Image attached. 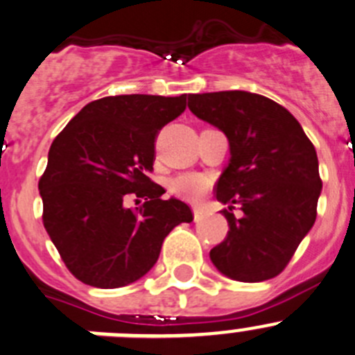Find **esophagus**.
Wrapping results in <instances>:
<instances>
[{
    "instance_id": "1",
    "label": "esophagus",
    "mask_w": 355,
    "mask_h": 355,
    "mask_svg": "<svg viewBox=\"0 0 355 355\" xmlns=\"http://www.w3.org/2000/svg\"><path fill=\"white\" fill-rule=\"evenodd\" d=\"M192 211H194V220H196V222L202 218V209L201 208H194V209H192Z\"/></svg>"
}]
</instances>
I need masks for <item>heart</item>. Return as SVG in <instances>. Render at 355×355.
Masks as SVG:
<instances>
[{
    "instance_id": "heart-1",
    "label": "heart",
    "mask_w": 355,
    "mask_h": 355,
    "mask_svg": "<svg viewBox=\"0 0 355 355\" xmlns=\"http://www.w3.org/2000/svg\"><path fill=\"white\" fill-rule=\"evenodd\" d=\"M209 178L201 173H182L170 180V192L187 201H198L208 192Z\"/></svg>"
}]
</instances>
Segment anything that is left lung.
Listing matches in <instances>:
<instances>
[{"label":"left lung","mask_w":355,"mask_h":355,"mask_svg":"<svg viewBox=\"0 0 355 355\" xmlns=\"http://www.w3.org/2000/svg\"><path fill=\"white\" fill-rule=\"evenodd\" d=\"M189 109L222 130L230 163L215 196L229 208L225 239L209 251L227 277L260 283L279 276L318 216V154L288 109L250 92L189 95ZM239 205L243 215L236 217Z\"/></svg>","instance_id":"obj_1"}]
</instances>
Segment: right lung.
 <instances>
[{
  "instance_id": "obj_1",
  "label": "right lung",
  "mask_w": 355,
  "mask_h": 355,
  "mask_svg": "<svg viewBox=\"0 0 355 355\" xmlns=\"http://www.w3.org/2000/svg\"><path fill=\"white\" fill-rule=\"evenodd\" d=\"M185 94L98 98L51 142L40 178L43 225L81 283L107 290L140 279L164 237L194 218L185 202L161 198L164 189L149 178L157 133L185 111Z\"/></svg>"
}]
</instances>
